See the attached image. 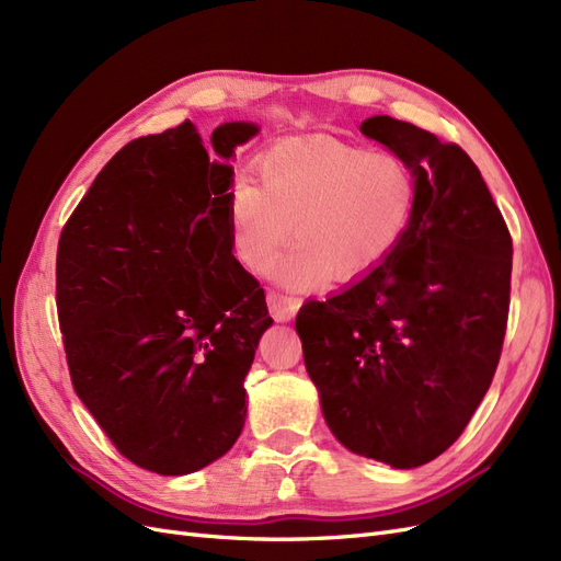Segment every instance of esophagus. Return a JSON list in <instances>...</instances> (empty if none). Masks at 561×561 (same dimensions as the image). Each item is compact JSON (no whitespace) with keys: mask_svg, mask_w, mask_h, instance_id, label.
I'll list each match as a JSON object with an SVG mask.
<instances>
[{"mask_svg":"<svg viewBox=\"0 0 561 561\" xmlns=\"http://www.w3.org/2000/svg\"><path fill=\"white\" fill-rule=\"evenodd\" d=\"M298 307H300V298L286 296L282 291H275V288H273V291H267V310L277 321L294 319L296 312H298Z\"/></svg>","mask_w":561,"mask_h":561,"instance_id":"1","label":"esophagus"}]
</instances>
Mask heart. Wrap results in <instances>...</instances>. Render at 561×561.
Segmentation results:
<instances>
[{
	"label": "heart",
	"instance_id": "b5f03b06",
	"mask_svg": "<svg viewBox=\"0 0 561 561\" xmlns=\"http://www.w3.org/2000/svg\"><path fill=\"white\" fill-rule=\"evenodd\" d=\"M259 184L238 176L226 214L232 256L265 275L282 244L298 242L277 265V279L310 288L323 277L368 275L399 247L417 205V179L387 149H360L335 137L284 139L256 160Z\"/></svg>",
	"mask_w": 561,
	"mask_h": 561
}]
</instances>
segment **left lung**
Segmentation results:
<instances>
[{"mask_svg":"<svg viewBox=\"0 0 561 561\" xmlns=\"http://www.w3.org/2000/svg\"><path fill=\"white\" fill-rule=\"evenodd\" d=\"M360 133L417 179L412 221L389 259L296 331L333 436L393 468L455 443L496 373L511 307L513 240L476 162L417 125L373 116Z\"/></svg>","mask_w":561,"mask_h":561,"instance_id":"1","label":"left lung"}]
</instances>
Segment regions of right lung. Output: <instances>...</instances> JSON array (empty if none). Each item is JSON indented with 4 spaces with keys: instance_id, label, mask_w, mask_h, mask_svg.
<instances>
[{
    "instance_id": "right-lung-1",
    "label": "right lung",
    "mask_w": 561,
    "mask_h": 561,
    "mask_svg": "<svg viewBox=\"0 0 561 561\" xmlns=\"http://www.w3.org/2000/svg\"><path fill=\"white\" fill-rule=\"evenodd\" d=\"M256 133L224 123L214 153L191 121L133 139L60 232L71 385L121 455L158 476L201 471L244 426V377L273 319L232 256L226 201L228 160Z\"/></svg>"
}]
</instances>
